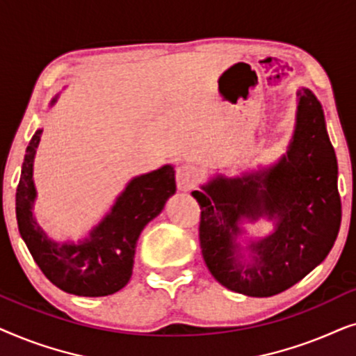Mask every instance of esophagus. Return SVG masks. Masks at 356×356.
<instances>
[{"label": "esophagus", "mask_w": 356, "mask_h": 356, "mask_svg": "<svg viewBox=\"0 0 356 356\" xmlns=\"http://www.w3.org/2000/svg\"><path fill=\"white\" fill-rule=\"evenodd\" d=\"M175 178H177V184L181 191H189V189L196 186L199 178H201V172H199V168L194 167V165L184 163V165H179L177 168V175H175Z\"/></svg>", "instance_id": "esophagus-1"}]
</instances>
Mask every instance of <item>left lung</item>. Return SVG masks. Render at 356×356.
Here are the masks:
<instances>
[{
  "label": "left lung",
  "instance_id": "1",
  "mask_svg": "<svg viewBox=\"0 0 356 356\" xmlns=\"http://www.w3.org/2000/svg\"><path fill=\"white\" fill-rule=\"evenodd\" d=\"M193 191L201 206L199 243L204 261L228 290L248 296L280 293L321 264L332 250L342 220L337 157L323 106L309 89L298 90L296 128L289 154L275 167L225 179ZM275 218L276 232L250 246L251 265H241L234 238L243 216Z\"/></svg>",
  "mask_w": 356,
  "mask_h": 356
}]
</instances>
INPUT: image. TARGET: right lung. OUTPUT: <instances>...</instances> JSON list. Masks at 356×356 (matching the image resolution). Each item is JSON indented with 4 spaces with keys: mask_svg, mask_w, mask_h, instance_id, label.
Returning <instances> with one entry per match:
<instances>
[{
    "mask_svg": "<svg viewBox=\"0 0 356 356\" xmlns=\"http://www.w3.org/2000/svg\"><path fill=\"white\" fill-rule=\"evenodd\" d=\"M55 102V100H53ZM42 129L27 145L16 193V217L22 240L43 275L58 289L77 296H106L128 284L134 252L143 228L157 217L165 201L177 191L172 165L134 178L111 209L81 245H58L48 240L32 216L35 188L33 155Z\"/></svg>",
    "mask_w": 356,
    "mask_h": 356,
    "instance_id": "1",
    "label": "right lung"
}]
</instances>
